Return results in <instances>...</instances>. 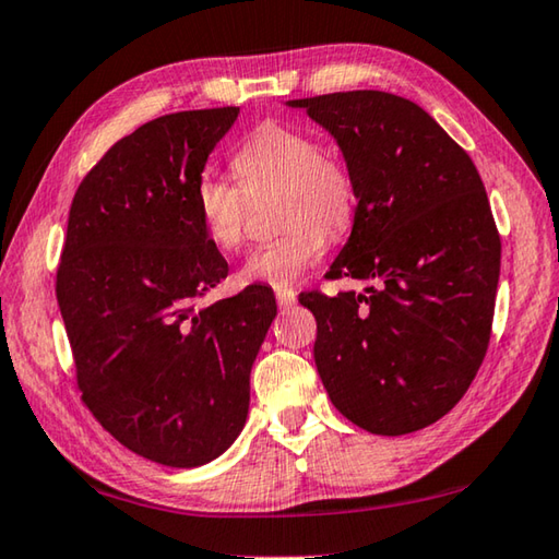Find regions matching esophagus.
I'll return each mask as SVG.
<instances>
[{"label":"esophagus","instance_id":"esophagus-1","mask_svg":"<svg viewBox=\"0 0 559 559\" xmlns=\"http://www.w3.org/2000/svg\"><path fill=\"white\" fill-rule=\"evenodd\" d=\"M296 298H298V293L293 288H288V286L276 288V300H278L281 308H290L293 302H296Z\"/></svg>","mask_w":559,"mask_h":559}]
</instances>
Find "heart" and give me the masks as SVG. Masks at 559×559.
I'll list each match as a JSON object with an SVG mask.
<instances>
[{"label":"heart","mask_w":559,"mask_h":559,"mask_svg":"<svg viewBox=\"0 0 559 559\" xmlns=\"http://www.w3.org/2000/svg\"><path fill=\"white\" fill-rule=\"evenodd\" d=\"M245 192L276 188V222L286 227L253 247L241 266L245 283L288 286L306 273L328 245V235L349 227L357 186L337 154L320 148L310 131L266 121L231 156ZM192 207L202 231L219 251H237L245 241V195L225 178L200 176Z\"/></svg>","instance_id":"heart-1"}]
</instances>
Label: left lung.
Masks as SVG:
<instances>
[{
  "instance_id": "1",
  "label": "left lung",
  "mask_w": 559,
  "mask_h": 559,
  "mask_svg": "<svg viewBox=\"0 0 559 559\" xmlns=\"http://www.w3.org/2000/svg\"><path fill=\"white\" fill-rule=\"evenodd\" d=\"M337 141L357 186L330 278L364 293H300L318 320L314 364L344 418L408 435L450 413L491 337L501 239L479 170L411 99L352 90L290 99Z\"/></svg>"
}]
</instances>
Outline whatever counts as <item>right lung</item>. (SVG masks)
Returning <instances> with one entry per match:
<instances>
[{
  "instance_id": "obj_1",
  "label": "right lung",
  "mask_w": 559,
  "mask_h": 559,
  "mask_svg": "<svg viewBox=\"0 0 559 559\" xmlns=\"http://www.w3.org/2000/svg\"><path fill=\"white\" fill-rule=\"evenodd\" d=\"M237 115L176 111L119 139L80 182L56 276L85 405L127 450L178 469L237 440L276 318L266 286L200 306L229 266L192 188Z\"/></svg>"
}]
</instances>
